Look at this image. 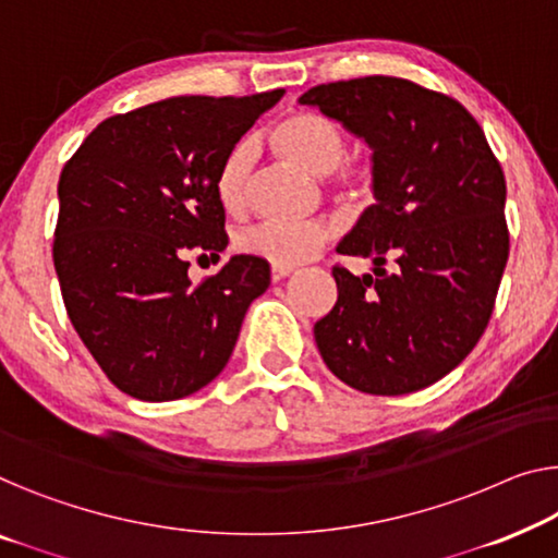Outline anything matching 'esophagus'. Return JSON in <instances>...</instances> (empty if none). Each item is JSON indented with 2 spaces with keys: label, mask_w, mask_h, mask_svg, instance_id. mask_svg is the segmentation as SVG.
<instances>
[{
  "label": "esophagus",
  "mask_w": 558,
  "mask_h": 558,
  "mask_svg": "<svg viewBox=\"0 0 558 558\" xmlns=\"http://www.w3.org/2000/svg\"><path fill=\"white\" fill-rule=\"evenodd\" d=\"M290 272H293V268H288V265H272V268H270V280L272 282H280V280H286Z\"/></svg>",
  "instance_id": "34e87169"
}]
</instances>
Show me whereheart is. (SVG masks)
I'll list each match as a JSON object with an SVG mask.
<instances>
[{
  "label": "heart",
  "mask_w": 558,
  "mask_h": 558,
  "mask_svg": "<svg viewBox=\"0 0 558 558\" xmlns=\"http://www.w3.org/2000/svg\"><path fill=\"white\" fill-rule=\"evenodd\" d=\"M272 147L286 160L313 174H326L330 187L343 197L359 199L368 193L371 174L361 160L345 157V132L338 120L315 110H295L270 132ZM255 153L243 140L230 149L215 178V195L228 213H243L251 195ZM332 228L323 220L307 222H255L238 232L235 243L245 255L272 265H301L330 243Z\"/></svg>",
  "instance_id": "obj_1"
}]
</instances>
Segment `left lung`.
I'll list each match as a JSON object with an SVG mask.
<instances>
[{
	"label": "left lung",
	"mask_w": 558,
	"mask_h": 558,
	"mask_svg": "<svg viewBox=\"0 0 558 558\" xmlns=\"http://www.w3.org/2000/svg\"><path fill=\"white\" fill-rule=\"evenodd\" d=\"M301 102L373 147L378 199L338 245L376 270L332 268L338 303L315 323L323 361L373 396L436 384L492 320L511 247L501 162L459 99L411 80H338Z\"/></svg>",
	"instance_id": "8db88e82"
}]
</instances>
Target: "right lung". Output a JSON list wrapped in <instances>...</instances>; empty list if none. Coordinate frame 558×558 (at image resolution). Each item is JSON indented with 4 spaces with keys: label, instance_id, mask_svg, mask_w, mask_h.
<instances>
[{
    "label": "right lung",
    "instance_id": "obj_1",
    "mask_svg": "<svg viewBox=\"0 0 558 558\" xmlns=\"http://www.w3.org/2000/svg\"><path fill=\"white\" fill-rule=\"evenodd\" d=\"M280 97L160 99L99 122L66 160L54 270L74 330L122 393L160 403L210 384L268 290L260 257H230L193 286L187 255L226 251L215 178Z\"/></svg>",
    "mask_w": 558,
    "mask_h": 558
}]
</instances>
